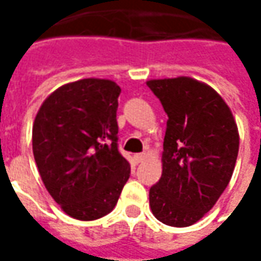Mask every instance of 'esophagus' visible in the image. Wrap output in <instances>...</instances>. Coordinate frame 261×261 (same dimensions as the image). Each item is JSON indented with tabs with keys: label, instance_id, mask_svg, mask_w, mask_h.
Wrapping results in <instances>:
<instances>
[{
	"label": "esophagus",
	"instance_id": "1",
	"mask_svg": "<svg viewBox=\"0 0 261 261\" xmlns=\"http://www.w3.org/2000/svg\"><path fill=\"white\" fill-rule=\"evenodd\" d=\"M145 154H135V155H134V161H135L136 164H138V163H142V161L145 160Z\"/></svg>",
	"mask_w": 261,
	"mask_h": 261
}]
</instances>
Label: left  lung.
Listing matches in <instances>:
<instances>
[{"instance_id":"left-lung-1","label":"left lung","mask_w":261,"mask_h":261,"mask_svg":"<svg viewBox=\"0 0 261 261\" xmlns=\"http://www.w3.org/2000/svg\"><path fill=\"white\" fill-rule=\"evenodd\" d=\"M168 116L163 174L149 206L170 226L193 225L224 193L236 167L240 136L229 107L214 88L189 76L146 83Z\"/></svg>"}]
</instances>
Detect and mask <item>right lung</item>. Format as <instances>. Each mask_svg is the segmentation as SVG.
Segmentation results:
<instances>
[{"label":"right lung","mask_w":261,"mask_h":261,"mask_svg":"<svg viewBox=\"0 0 261 261\" xmlns=\"http://www.w3.org/2000/svg\"><path fill=\"white\" fill-rule=\"evenodd\" d=\"M110 80L59 87L33 123V155L50 196L66 215L94 221L113 211L130 175L117 145V98Z\"/></svg>","instance_id":"add662e5"}]
</instances>
